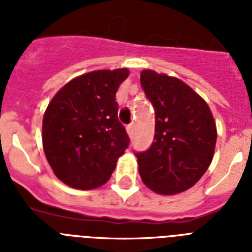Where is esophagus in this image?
<instances>
[{
	"instance_id": "34e87169",
	"label": "esophagus",
	"mask_w": 252,
	"mask_h": 252,
	"mask_svg": "<svg viewBox=\"0 0 252 252\" xmlns=\"http://www.w3.org/2000/svg\"><path fill=\"white\" fill-rule=\"evenodd\" d=\"M126 132H128L129 136L133 134V124H128V126H126Z\"/></svg>"
}]
</instances>
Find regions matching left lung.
<instances>
[{
  "label": "left lung",
  "instance_id": "8db88e82",
  "mask_svg": "<svg viewBox=\"0 0 252 252\" xmlns=\"http://www.w3.org/2000/svg\"><path fill=\"white\" fill-rule=\"evenodd\" d=\"M140 80L156 114L154 142L134 153L141 179L161 195L183 192L211 165L215 119L204 99L178 78L144 70Z\"/></svg>",
  "mask_w": 252,
  "mask_h": 252
}]
</instances>
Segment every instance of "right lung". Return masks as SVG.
<instances>
[{"mask_svg": "<svg viewBox=\"0 0 252 252\" xmlns=\"http://www.w3.org/2000/svg\"><path fill=\"white\" fill-rule=\"evenodd\" d=\"M128 69L95 70L57 93L43 119V148L55 175L73 188L91 189L110 179L129 146L118 119L116 91Z\"/></svg>", "mask_w": 252, "mask_h": 252, "instance_id": "add662e5", "label": "right lung"}]
</instances>
